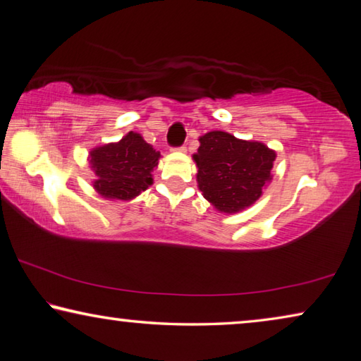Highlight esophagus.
Masks as SVG:
<instances>
[{
	"label": "esophagus",
	"instance_id": "obj_1",
	"mask_svg": "<svg viewBox=\"0 0 361 361\" xmlns=\"http://www.w3.org/2000/svg\"><path fill=\"white\" fill-rule=\"evenodd\" d=\"M173 152H178V153H186V147L183 145V147H180V148H175Z\"/></svg>",
	"mask_w": 361,
	"mask_h": 361
}]
</instances>
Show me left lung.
I'll return each mask as SVG.
<instances>
[{"label":"left lung","mask_w":361,"mask_h":361,"mask_svg":"<svg viewBox=\"0 0 361 361\" xmlns=\"http://www.w3.org/2000/svg\"><path fill=\"white\" fill-rule=\"evenodd\" d=\"M199 142L197 153L192 154L197 186L219 213H240L260 199L273 178L274 149L224 130L207 133Z\"/></svg>","instance_id":"obj_1"}]
</instances>
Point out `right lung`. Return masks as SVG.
<instances>
[{
	"label": "right lung",
	"instance_id": "1",
	"mask_svg": "<svg viewBox=\"0 0 361 361\" xmlns=\"http://www.w3.org/2000/svg\"><path fill=\"white\" fill-rule=\"evenodd\" d=\"M159 152L130 130L121 140L96 147L88 164L96 175L94 191L107 200H133L153 185V170L158 167Z\"/></svg>",
	"mask_w": 361,
	"mask_h": 361
}]
</instances>
